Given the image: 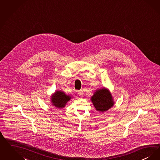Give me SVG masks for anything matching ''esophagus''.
<instances>
[{"label": "esophagus", "instance_id": "obj_1", "mask_svg": "<svg viewBox=\"0 0 160 160\" xmlns=\"http://www.w3.org/2000/svg\"><path fill=\"white\" fill-rule=\"evenodd\" d=\"M78 95H79V96H83V91H82V90H78Z\"/></svg>", "mask_w": 160, "mask_h": 160}]
</instances>
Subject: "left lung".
Wrapping results in <instances>:
<instances>
[{"label": "left lung", "instance_id": "1", "mask_svg": "<svg viewBox=\"0 0 160 160\" xmlns=\"http://www.w3.org/2000/svg\"><path fill=\"white\" fill-rule=\"evenodd\" d=\"M90 99L96 110L101 112L108 111L114 105L110 91L105 88L96 90Z\"/></svg>", "mask_w": 160, "mask_h": 160}]
</instances>
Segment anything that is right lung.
<instances>
[{"label":"right lung","instance_id":"right-lung-1","mask_svg":"<svg viewBox=\"0 0 160 160\" xmlns=\"http://www.w3.org/2000/svg\"><path fill=\"white\" fill-rule=\"evenodd\" d=\"M71 97L67 95L63 91L57 90L51 96L52 105L57 108L61 109L64 108L70 100Z\"/></svg>","mask_w":160,"mask_h":160}]
</instances>
